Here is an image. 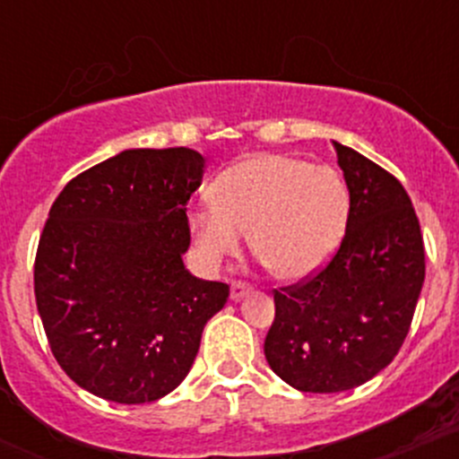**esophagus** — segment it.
I'll list each match as a JSON object with an SVG mask.
<instances>
[{"label": "esophagus", "mask_w": 459, "mask_h": 459, "mask_svg": "<svg viewBox=\"0 0 459 459\" xmlns=\"http://www.w3.org/2000/svg\"><path fill=\"white\" fill-rule=\"evenodd\" d=\"M249 291H252V287H249L247 282L234 281V282H231L230 296H231V300H240V299H245V296H247Z\"/></svg>", "instance_id": "34e87169"}]
</instances>
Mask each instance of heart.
<instances>
[{
    "label": "heart",
    "instance_id": "1",
    "mask_svg": "<svg viewBox=\"0 0 459 459\" xmlns=\"http://www.w3.org/2000/svg\"><path fill=\"white\" fill-rule=\"evenodd\" d=\"M214 203L190 214L192 240L210 263L236 256L252 234L272 276L300 282L333 258L349 219V187L329 165L261 152L216 178Z\"/></svg>",
    "mask_w": 459,
    "mask_h": 459
}]
</instances>
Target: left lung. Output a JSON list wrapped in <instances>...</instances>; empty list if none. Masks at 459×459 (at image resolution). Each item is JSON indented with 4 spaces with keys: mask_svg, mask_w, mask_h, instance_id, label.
Instances as JSON below:
<instances>
[{
    "mask_svg": "<svg viewBox=\"0 0 459 459\" xmlns=\"http://www.w3.org/2000/svg\"><path fill=\"white\" fill-rule=\"evenodd\" d=\"M349 187L340 249L302 285L273 291L264 358L305 394H338L377 376L403 347L424 282V243L403 183L332 141Z\"/></svg>",
    "mask_w": 459,
    "mask_h": 459,
    "instance_id": "1",
    "label": "left lung"
}]
</instances>
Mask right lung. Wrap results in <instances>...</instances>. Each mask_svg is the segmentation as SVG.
Listing matches in <instances>:
<instances>
[{
	"label": "right lung",
	"instance_id": "1",
	"mask_svg": "<svg viewBox=\"0 0 459 459\" xmlns=\"http://www.w3.org/2000/svg\"><path fill=\"white\" fill-rule=\"evenodd\" d=\"M205 159L126 150L56 196L35 258V299L59 367L92 395L143 404L177 389L230 287L192 276L187 201Z\"/></svg>",
	"mask_w": 459,
	"mask_h": 459
}]
</instances>
